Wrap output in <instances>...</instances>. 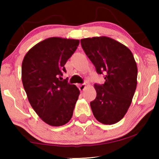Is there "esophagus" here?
<instances>
[{
  "label": "esophagus",
  "mask_w": 159,
  "mask_h": 159,
  "mask_svg": "<svg viewBox=\"0 0 159 159\" xmlns=\"http://www.w3.org/2000/svg\"><path fill=\"white\" fill-rule=\"evenodd\" d=\"M85 86H86V84L85 83H82V84H79V88L80 90L82 91L84 90V88H85Z\"/></svg>",
  "instance_id": "esophagus-1"
}]
</instances>
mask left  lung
Segmentation results:
<instances>
[{"instance_id":"obj_1","label":"left lung","mask_w":159,"mask_h":159,"mask_svg":"<svg viewBox=\"0 0 159 159\" xmlns=\"http://www.w3.org/2000/svg\"><path fill=\"white\" fill-rule=\"evenodd\" d=\"M82 49L98 74L104 73V84H95L97 95L90 102L93 115L104 125H113L125 116L137 87L138 67L130 50L108 37L80 40Z\"/></svg>"}]
</instances>
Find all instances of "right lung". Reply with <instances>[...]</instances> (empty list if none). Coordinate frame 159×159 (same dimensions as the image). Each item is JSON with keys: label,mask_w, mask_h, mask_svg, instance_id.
<instances>
[{"label": "right lung", "mask_w": 159, "mask_h": 159, "mask_svg": "<svg viewBox=\"0 0 159 159\" xmlns=\"http://www.w3.org/2000/svg\"><path fill=\"white\" fill-rule=\"evenodd\" d=\"M79 40L50 38L32 47L21 65V80L30 105L48 125L59 127L70 120L80 95L75 84L61 80L64 65Z\"/></svg>", "instance_id": "1"}]
</instances>
